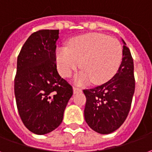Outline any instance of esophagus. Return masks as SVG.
<instances>
[{"instance_id": "1", "label": "esophagus", "mask_w": 152, "mask_h": 152, "mask_svg": "<svg viewBox=\"0 0 152 152\" xmlns=\"http://www.w3.org/2000/svg\"><path fill=\"white\" fill-rule=\"evenodd\" d=\"M73 91H74V93L75 94H76V93L77 92H81L82 91V90L80 89V88H77V87H73Z\"/></svg>"}]
</instances>
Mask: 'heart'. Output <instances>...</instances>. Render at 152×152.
Here are the masks:
<instances>
[{
    "label": "heart",
    "instance_id": "b5f03b06",
    "mask_svg": "<svg viewBox=\"0 0 152 152\" xmlns=\"http://www.w3.org/2000/svg\"><path fill=\"white\" fill-rule=\"evenodd\" d=\"M122 58L120 42L97 33L75 37L69 42L68 48H58L56 51V65L63 77H69L81 62L83 70L75 77L77 84L91 81L95 84L107 82L117 72Z\"/></svg>",
    "mask_w": 152,
    "mask_h": 152
}]
</instances>
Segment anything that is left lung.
Segmentation results:
<instances>
[{"mask_svg":"<svg viewBox=\"0 0 152 152\" xmlns=\"http://www.w3.org/2000/svg\"><path fill=\"white\" fill-rule=\"evenodd\" d=\"M123 43V58L113 77L103 85L83 90L87 98L84 117L94 131L108 134L117 130L128 116L135 83L130 51Z\"/></svg>","mask_w":152,"mask_h":152,"instance_id":"8db88e82","label":"left lung"}]
</instances>
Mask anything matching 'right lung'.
Segmentation results:
<instances>
[{
    "instance_id": "right-lung-1",
    "label": "right lung",
    "mask_w": 152,
    "mask_h": 152,
    "mask_svg": "<svg viewBox=\"0 0 152 152\" xmlns=\"http://www.w3.org/2000/svg\"><path fill=\"white\" fill-rule=\"evenodd\" d=\"M59 30L33 33L18 56L14 94L20 117L30 131L44 135L62 122L73 95L69 84L61 77L55 63Z\"/></svg>"
}]
</instances>
